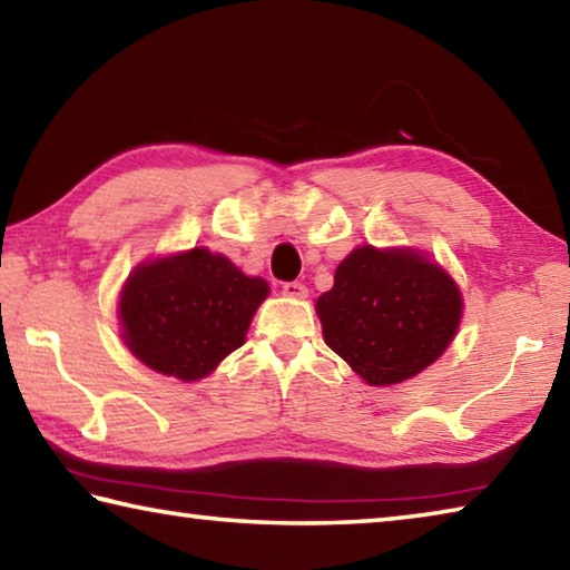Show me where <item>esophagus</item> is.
Segmentation results:
<instances>
[{
  "mask_svg": "<svg viewBox=\"0 0 570 570\" xmlns=\"http://www.w3.org/2000/svg\"><path fill=\"white\" fill-rule=\"evenodd\" d=\"M282 294L292 296V298H306L308 288L302 282H286V284H282Z\"/></svg>",
  "mask_w": 570,
  "mask_h": 570,
  "instance_id": "1",
  "label": "esophagus"
}]
</instances>
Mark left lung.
Wrapping results in <instances>:
<instances>
[{"instance_id": "1", "label": "left lung", "mask_w": 570, "mask_h": 570, "mask_svg": "<svg viewBox=\"0 0 570 570\" xmlns=\"http://www.w3.org/2000/svg\"><path fill=\"white\" fill-rule=\"evenodd\" d=\"M324 342L374 387L420 374L458 332L462 296L414 250L354 248L316 298Z\"/></svg>"}]
</instances>
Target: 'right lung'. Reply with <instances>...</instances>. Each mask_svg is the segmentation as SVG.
Wrapping results in <instances>:
<instances>
[{
	"label": "right lung",
	"instance_id": "right-lung-1",
	"mask_svg": "<svg viewBox=\"0 0 570 570\" xmlns=\"http://www.w3.org/2000/svg\"><path fill=\"white\" fill-rule=\"evenodd\" d=\"M268 284L208 248L142 264L120 296L122 340L150 370L183 382L206 377L238 350Z\"/></svg>",
	"mask_w": 570,
	"mask_h": 570
}]
</instances>
